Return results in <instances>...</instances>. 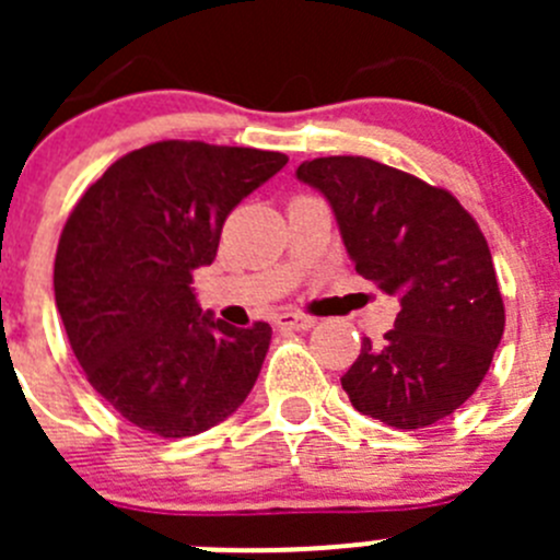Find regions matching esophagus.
<instances>
[{
	"mask_svg": "<svg viewBox=\"0 0 560 560\" xmlns=\"http://www.w3.org/2000/svg\"><path fill=\"white\" fill-rule=\"evenodd\" d=\"M276 325L284 327V330H312L314 327V316H306V314H281L279 319H276Z\"/></svg>",
	"mask_w": 560,
	"mask_h": 560,
	"instance_id": "esophagus-1",
	"label": "esophagus"
}]
</instances>
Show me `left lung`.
<instances>
[{"label": "left lung", "mask_w": 560, "mask_h": 560, "mask_svg": "<svg viewBox=\"0 0 560 560\" xmlns=\"http://www.w3.org/2000/svg\"><path fill=\"white\" fill-rule=\"evenodd\" d=\"M295 175L330 202L354 270L400 303L385 343L365 338L341 376L352 406L400 431L450 417L504 336L482 230L447 189L365 156H322Z\"/></svg>", "instance_id": "1"}]
</instances>
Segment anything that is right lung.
<instances>
[{"label":"right lung","instance_id":"add662e5","mask_svg":"<svg viewBox=\"0 0 560 560\" xmlns=\"http://www.w3.org/2000/svg\"><path fill=\"white\" fill-rule=\"evenodd\" d=\"M284 165L279 151L162 140L113 162L72 208L56 308L86 380L132 425L197 436L252 393L273 330L202 312L191 273L213 262L230 211Z\"/></svg>","mask_w":560,"mask_h":560}]
</instances>
